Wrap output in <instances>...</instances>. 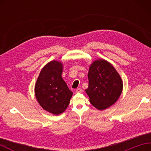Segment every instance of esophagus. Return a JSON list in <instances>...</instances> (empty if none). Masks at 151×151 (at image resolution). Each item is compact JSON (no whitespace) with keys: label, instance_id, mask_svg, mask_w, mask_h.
I'll list each match as a JSON object with an SVG mask.
<instances>
[{"label":"esophagus","instance_id":"34e87169","mask_svg":"<svg viewBox=\"0 0 151 151\" xmlns=\"http://www.w3.org/2000/svg\"><path fill=\"white\" fill-rule=\"evenodd\" d=\"M82 88H78L76 89V93H81V92H82Z\"/></svg>","mask_w":151,"mask_h":151}]
</instances>
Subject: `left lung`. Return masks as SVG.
Instances as JSON below:
<instances>
[{
    "label": "left lung",
    "instance_id": "8db88e82",
    "mask_svg": "<svg viewBox=\"0 0 151 151\" xmlns=\"http://www.w3.org/2000/svg\"><path fill=\"white\" fill-rule=\"evenodd\" d=\"M88 77L86 91L93 106L102 110L117 101L123 90V82L110 63L104 60L95 61L89 67Z\"/></svg>",
    "mask_w": 151,
    "mask_h": 151
}]
</instances>
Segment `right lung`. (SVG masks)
Here are the masks:
<instances>
[{"label": "right lung", "mask_w": 151, "mask_h": 151, "mask_svg": "<svg viewBox=\"0 0 151 151\" xmlns=\"http://www.w3.org/2000/svg\"><path fill=\"white\" fill-rule=\"evenodd\" d=\"M62 65L57 61L47 63L41 70L35 86L38 102L44 110L54 115L65 110L73 95L62 77Z\"/></svg>", "instance_id": "add662e5"}]
</instances>
